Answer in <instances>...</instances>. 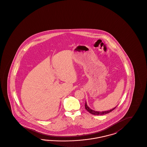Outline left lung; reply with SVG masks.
Instances as JSON below:
<instances>
[{
  "mask_svg": "<svg viewBox=\"0 0 147 147\" xmlns=\"http://www.w3.org/2000/svg\"><path fill=\"white\" fill-rule=\"evenodd\" d=\"M85 109H86V110L88 112H89L90 113H91L92 115H105L107 113H109L110 112L112 111L116 107H115L114 108L110 110H107V111H94V110H92L91 108H90L89 107L87 106V102H85Z\"/></svg>",
  "mask_w": 147,
  "mask_h": 147,
  "instance_id": "1",
  "label": "left lung"
}]
</instances>
